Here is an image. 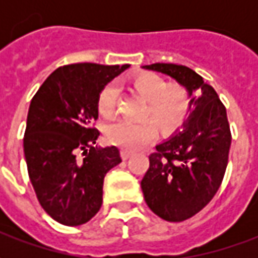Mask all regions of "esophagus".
I'll list each match as a JSON object with an SVG mask.
<instances>
[{
	"mask_svg": "<svg viewBox=\"0 0 258 258\" xmlns=\"http://www.w3.org/2000/svg\"><path fill=\"white\" fill-rule=\"evenodd\" d=\"M131 152L130 151H121V157H123V160H128L130 157H131Z\"/></svg>",
	"mask_w": 258,
	"mask_h": 258,
	"instance_id": "esophagus-1",
	"label": "esophagus"
}]
</instances>
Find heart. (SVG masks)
<instances>
[{
  "label": "heart",
  "instance_id": "obj_1",
  "mask_svg": "<svg viewBox=\"0 0 258 258\" xmlns=\"http://www.w3.org/2000/svg\"><path fill=\"white\" fill-rule=\"evenodd\" d=\"M133 87L146 99L145 116H151L163 130H173L182 123L188 113L189 98L181 85H167L155 73H144L135 77ZM117 99V88L107 84L98 96V112L103 117L114 113ZM157 128L153 120L128 121L116 120L106 127V140L113 145L135 151L151 144L156 138Z\"/></svg>",
  "mask_w": 258,
  "mask_h": 258
}]
</instances>
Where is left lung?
Returning <instances> with one entry per match:
<instances>
[{"mask_svg":"<svg viewBox=\"0 0 258 258\" xmlns=\"http://www.w3.org/2000/svg\"><path fill=\"white\" fill-rule=\"evenodd\" d=\"M142 69L170 76L190 99L182 130L156 145L141 181L146 205L156 216L185 221L213 199L224 178L231 146L227 110L214 88L192 69L174 63Z\"/></svg>","mask_w":258,"mask_h":258,"instance_id":"obj_1","label":"left lung"}]
</instances>
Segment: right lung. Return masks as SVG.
Returning a JSON list of instances; mask_svg holds the SVG:
<instances>
[{"instance_id":"add662e5","label":"right lung","mask_w":258,"mask_h":258,"mask_svg":"<svg viewBox=\"0 0 258 258\" xmlns=\"http://www.w3.org/2000/svg\"><path fill=\"white\" fill-rule=\"evenodd\" d=\"M130 64L74 63L49 74L31 99L25 159L37 199L55 221L69 227L99 211L103 178L121 163L116 146L98 148V96Z\"/></svg>"}]
</instances>
